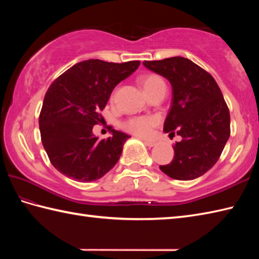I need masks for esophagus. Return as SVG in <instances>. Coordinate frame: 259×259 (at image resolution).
Returning a JSON list of instances; mask_svg holds the SVG:
<instances>
[{
    "mask_svg": "<svg viewBox=\"0 0 259 259\" xmlns=\"http://www.w3.org/2000/svg\"><path fill=\"white\" fill-rule=\"evenodd\" d=\"M145 142V145L146 146H148V147H155L157 144H158V142L157 141H150V140H145L144 141Z\"/></svg>",
    "mask_w": 259,
    "mask_h": 259,
    "instance_id": "1",
    "label": "esophagus"
}]
</instances>
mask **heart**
Returning a JSON list of instances; mask_svg holds the SVG:
<instances>
[{
    "instance_id": "obj_1",
    "label": "heart",
    "mask_w": 259,
    "mask_h": 259,
    "mask_svg": "<svg viewBox=\"0 0 259 259\" xmlns=\"http://www.w3.org/2000/svg\"><path fill=\"white\" fill-rule=\"evenodd\" d=\"M141 84L144 87L147 95H149L158 88L164 87V82L157 74H148L141 80ZM157 117H137L125 121L123 126L129 133L135 134L139 137H148L152 133V128L158 123Z\"/></svg>"
}]
</instances>
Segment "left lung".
Listing matches in <instances>:
<instances>
[{
	"instance_id": "8db88e82",
	"label": "left lung",
	"mask_w": 259,
	"mask_h": 259,
	"mask_svg": "<svg viewBox=\"0 0 259 259\" xmlns=\"http://www.w3.org/2000/svg\"><path fill=\"white\" fill-rule=\"evenodd\" d=\"M142 63L171 84L172 102L163 131L183 138L172 146V161L160 170L177 180L200 177L217 162L230 136L229 110L217 82L183 57Z\"/></svg>"
}]
</instances>
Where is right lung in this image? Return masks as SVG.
<instances>
[{
    "label": "right lung",
    "instance_id": "obj_1",
    "mask_svg": "<svg viewBox=\"0 0 259 259\" xmlns=\"http://www.w3.org/2000/svg\"><path fill=\"white\" fill-rule=\"evenodd\" d=\"M140 61L112 63L87 60L68 69L49 88L38 118L42 145L53 167L80 183L103 177L120 159L130 137L111 130L100 140L93 125L100 121L112 90L138 69Z\"/></svg>",
    "mask_w": 259,
    "mask_h": 259
}]
</instances>
